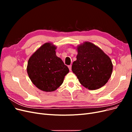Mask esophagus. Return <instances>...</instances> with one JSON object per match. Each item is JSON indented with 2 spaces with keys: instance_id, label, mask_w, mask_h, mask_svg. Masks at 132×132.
I'll use <instances>...</instances> for the list:
<instances>
[{
  "instance_id": "34e87169",
  "label": "esophagus",
  "mask_w": 132,
  "mask_h": 132,
  "mask_svg": "<svg viewBox=\"0 0 132 132\" xmlns=\"http://www.w3.org/2000/svg\"><path fill=\"white\" fill-rule=\"evenodd\" d=\"M68 68H69V69L70 71H71V65H69V66H68Z\"/></svg>"
}]
</instances>
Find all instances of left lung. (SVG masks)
Wrapping results in <instances>:
<instances>
[{
	"label": "left lung",
	"instance_id": "8db88e82",
	"mask_svg": "<svg viewBox=\"0 0 132 132\" xmlns=\"http://www.w3.org/2000/svg\"><path fill=\"white\" fill-rule=\"evenodd\" d=\"M77 60L71 70L80 83L89 90H97L110 79L113 70L110 58L100 48L90 42L77 47Z\"/></svg>",
	"mask_w": 132,
	"mask_h": 132
}]
</instances>
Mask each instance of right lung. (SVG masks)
Returning <instances> with one entry per match:
<instances>
[{"instance_id": "right-lung-1", "label": "right lung", "mask_w": 132, "mask_h": 132, "mask_svg": "<svg viewBox=\"0 0 132 132\" xmlns=\"http://www.w3.org/2000/svg\"><path fill=\"white\" fill-rule=\"evenodd\" d=\"M57 47L51 42L43 44L32 54L28 61L27 72L32 82L43 91L57 90L69 70L56 55Z\"/></svg>"}]
</instances>
